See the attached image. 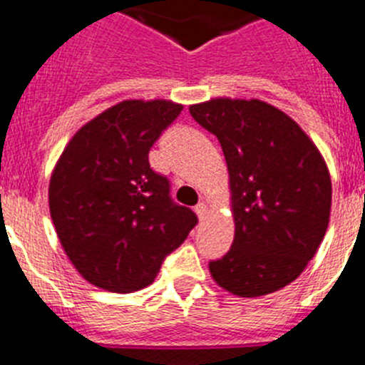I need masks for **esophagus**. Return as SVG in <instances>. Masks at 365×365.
<instances>
[{"mask_svg": "<svg viewBox=\"0 0 365 365\" xmlns=\"http://www.w3.org/2000/svg\"><path fill=\"white\" fill-rule=\"evenodd\" d=\"M193 210H195V214H197L199 219H202L206 215V205H205V202H199V205L195 206Z\"/></svg>", "mask_w": 365, "mask_h": 365, "instance_id": "esophagus-1", "label": "esophagus"}]
</instances>
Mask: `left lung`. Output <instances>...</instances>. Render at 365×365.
Returning a JSON list of instances; mask_svg holds the SVG:
<instances>
[{"instance_id":"8db88e82","label":"left lung","mask_w":365,"mask_h":365,"mask_svg":"<svg viewBox=\"0 0 365 365\" xmlns=\"http://www.w3.org/2000/svg\"><path fill=\"white\" fill-rule=\"evenodd\" d=\"M217 137L230 173L234 243L208 263L212 278L243 298L294 282L324 240L331 177L318 148L278 108L215 98L190 108Z\"/></svg>"}]
</instances>
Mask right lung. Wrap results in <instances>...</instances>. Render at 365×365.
<instances>
[{
  "instance_id": "1",
  "label": "right lung",
  "mask_w": 365,
  "mask_h": 365,
  "mask_svg": "<svg viewBox=\"0 0 365 365\" xmlns=\"http://www.w3.org/2000/svg\"><path fill=\"white\" fill-rule=\"evenodd\" d=\"M182 106L124 100L76 131L54 168L49 208L67 257L111 292L144 289L197 215L177 205L150 153Z\"/></svg>"
}]
</instances>
